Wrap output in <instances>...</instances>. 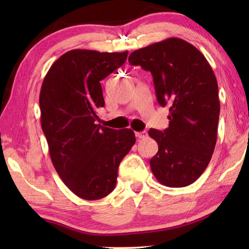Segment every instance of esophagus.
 Returning a JSON list of instances; mask_svg holds the SVG:
<instances>
[{
  "mask_svg": "<svg viewBox=\"0 0 249 249\" xmlns=\"http://www.w3.org/2000/svg\"><path fill=\"white\" fill-rule=\"evenodd\" d=\"M135 135H136V137L138 138V140H144V138L147 137V132L146 130H144V132H138V133H135Z\"/></svg>",
  "mask_w": 249,
  "mask_h": 249,
  "instance_id": "obj_1",
  "label": "esophagus"
}]
</instances>
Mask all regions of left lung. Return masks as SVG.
<instances>
[{"label":"left lung","instance_id":"8db88e82","mask_svg":"<svg viewBox=\"0 0 249 249\" xmlns=\"http://www.w3.org/2000/svg\"><path fill=\"white\" fill-rule=\"evenodd\" d=\"M128 62L150 71L157 101L169 107V127L150 128L158 153L150 169L160 183L187 187L212 158L220 116L217 81L199 49L181 38H167L133 52Z\"/></svg>","mask_w":249,"mask_h":249}]
</instances>
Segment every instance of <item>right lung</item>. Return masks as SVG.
Listing matches in <instances>:
<instances>
[{
  "mask_svg": "<svg viewBox=\"0 0 249 249\" xmlns=\"http://www.w3.org/2000/svg\"><path fill=\"white\" fill-rule=\"evenodd\" d=\"M127 54L70 50L53 62L41 84L40 123L53 165L84 200L102 199L114 190L122 159L136 142L132 129L95 124L96 109L104 107L100 81Z\"/></svg>",
  "mask_w": 249,
  "mask_h": 249,
  "instance_id": "add662e5",
  "label": "right lung"
}]
</instances>
